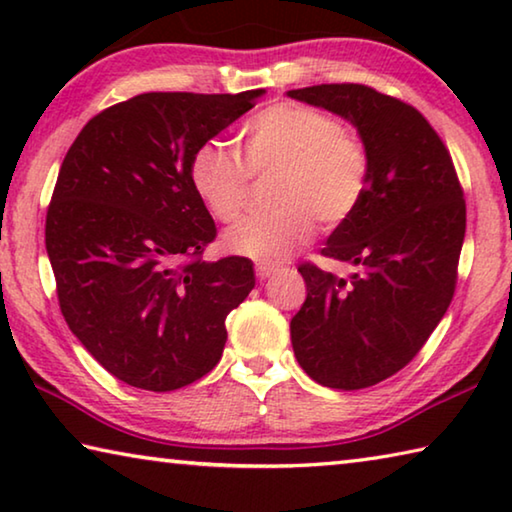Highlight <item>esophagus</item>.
Masks as SVG:
<instances>
[{
	"mask_svg": "<svg viewBox=\"0 0 512 512\" xmlns=\"http://www.w3.org/2000/svg\"><path fill=\"white\" fill-rule=\"evenodd\" d=\"M255 273L259 280H266V277H271L277 273V266L271 264V262H257L255 264Z\"/></svg>",
	"mask_w": 512,
	"mask_h": 512,
	"instance_id": "34e87169",
	"label": "esophagus"
}]
</instances>
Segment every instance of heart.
Here are the masks:
<instances>
[{"mask_svg": "<svg viewBox=\"0 0 512 512\" xmlns=\"http://www.w3.org/2000/svg\"><path fill=\"white\" fill-rule=\"evenodd\" d=\"M244 162L216 142L196 146L189 183L216 221L235 223L250 180L273 176L271 205L225 232L230 253L275 262L305 246L316 230L339 228L359 210L370 185V151L359 131L316 106L280 101L241 128Z\"/></svg>", "mask_w": 512, "mask_h": 512, "instance_id": "obj_1", "label": "heart"}]
</instances>
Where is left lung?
Instances as JSON below:
<instances>
[{
	"mask_svg": "<svg viewBox=\"0 0 512 512\" xmlns=\"http://www.w3.org/2000/svg\"><path fill=\"white\" fill-rule=\"evenodd\" d=\"M289 97L350 119L370 151V185L320 255L352 264L339 277L302 262L307 300L291 318L296 359L318 384L359 391L393 377L445 316L465 239V198L445 142L418 108L361 83Z\"/></svg>",
	"mask_w": 512,
	"mask_h": 512,
	"instance_id": "left-lung-1",
	"label": "left lung"
}]
</instances>
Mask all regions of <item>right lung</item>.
<instances>
[{"label":"right lung","mask_w":512,"mask_h":512,"mask_svg":"<svg viewBox=\"0 0 512 512\" xmlns=\"http://www.w3.org/2000/svg\"><path fill=\"white\" fill-rule=\"evenodd\" d=\"M259 94H137L94 115L60 164L45 223L58 305L128 386L167 393L207 375L225 316L255 287L248 257L203 262L216 225L189 158Z\"/></svg>","instance_id":"obj_1"}]
</instances>
